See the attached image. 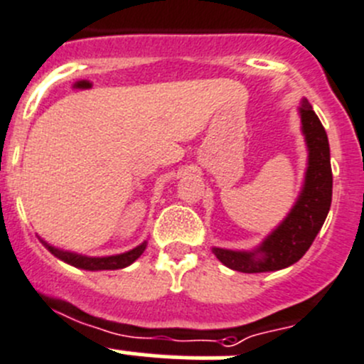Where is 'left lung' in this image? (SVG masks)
I'll use <instances>...</instances> for the list:
<instances>
[{"label": "left lung", "instance_id": "obj_1", "mask_svg": "<svg viewBox=\"0 0 364 364\" xmlns=\"http://www.w3.org/2000/svg\"><path fill=\"white\" fill-rule=\"evenodd\" d=\"M303 134L308 145V170L304 186L290 214L255 251H232L214 247V255L226 267L239 272L279 271L304 257L327 218L333 198L329 141L311 104L299 107Z\"/></svg>", "mask_w": 364, "mask_h": 364}]
</instances>
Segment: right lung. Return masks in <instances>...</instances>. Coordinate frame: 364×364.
Masks as SVG:
<instances>
[{"instance_id":"right-lung-1","label":"right lung","mask_w":364,"mask_h":364,"mask_svg":"<svg viewBox=\"0 0 364 364\" xmlns=\"http://www.w3.org/2000/svg\"><path fill=\"white\" fill-rule=\"evenodd\" d=\"M42 242H44V240H42ZM44 246L48 247V250L51 251V253L55 255L56 258H60V260H63V262H67V264L74 265V267L85 269V271H114V269L127 267V265H131L132 262L138 260V258L141 257L143 251H145L146 240H145V242L139 244L138 247H134V250L127 251V253L113 255V257H97V258L82 257V255L70 253V251L58 250V247L49 246L48 242H44Z\"/></svg>"}]
</instances>
